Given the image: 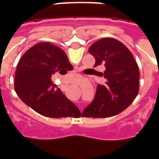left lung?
Masks as SVG:
<instances>
[{"label":"left lung","mask_w":159,"mask_h":159,"mask_svg":"<svg viewBox=\"0 0 159 159\" xmlns=\"http://www.w3.org/2000/svg\"><path fill=\"white\" fill-rule=\"evenodd\" d=\"M95 57L94 67L103 65L104 85L99 84L93 101L81 116L107 118L120 113L128 107L139 90V70L130 51L114 38H102L88 49Z\"/></svg>","instance_id":"left-lung-1"}]
</instances>
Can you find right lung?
Listing matches in <instances>:
<instances>
[{
  "mask_svg": "<svg viewBox=\"0 0 159 159\" xmlns=\"http://www.w3.org/2000/svg\"><path fill=\"white\" fill-rule=\"evenodd\" d=\"M70 64L62 49L48 42L26 51L16 67L14 88L25 104L51 118L80 117V111L52 81L57 71L67 73Z\"/></svg>",
  "mask_w": 159,
  "mask_h": 159,
  "instance_id": "right-lung-1",
  "label": "right lung"
}]
</instances>
